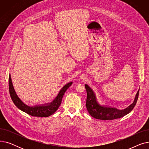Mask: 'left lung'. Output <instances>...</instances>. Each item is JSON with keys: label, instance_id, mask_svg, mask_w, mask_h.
I'll list each match as a JSON object with an SVG mask.
<instances>
[{"label": "left lung", "instance_id": "obj_1", "mask_svg": "<svg viewBox=\"0 0 149 149\" xmlns=\"http://www.w3.org/2000/svg\"><path fill=\"white\" fill-rule=\"evenodd\" d=\"M85 88L87 92L86 104L87 110L92 117L98 120H112L120 118L124 115L128 114L135 106L139 95V91H138L133 103L126 109L118 110L114 107H107L99 104L91 88L87 84H85Z\"/></svg>", "mask_w": 149, "mask_h": 149}]
</instances>
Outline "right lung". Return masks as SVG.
<instances>
[{
  "label": "right lung",
  "instance_id": "obj_1",
  "mask_svg": "<svg viewBox=\"0 0 149 149\" xmlns=\"http://www.w3.org/2000/svg\"><path fill=\"white\" fill-rule=\"evenodd\" d=\"M72 84V82H69L65 85L60 91L57 97L55 98L52 102L40 105L39 104L33 106H29L24 103H23V101L16 94L12 83L10 74L9 75V91L13 103L20 111L33 116L47 117L52 115L54 112H56L61 104V100L64 95V93Z\"/></svg>",
  "mask_w": 149,
  "mask_h": 149
}]
</instances>
